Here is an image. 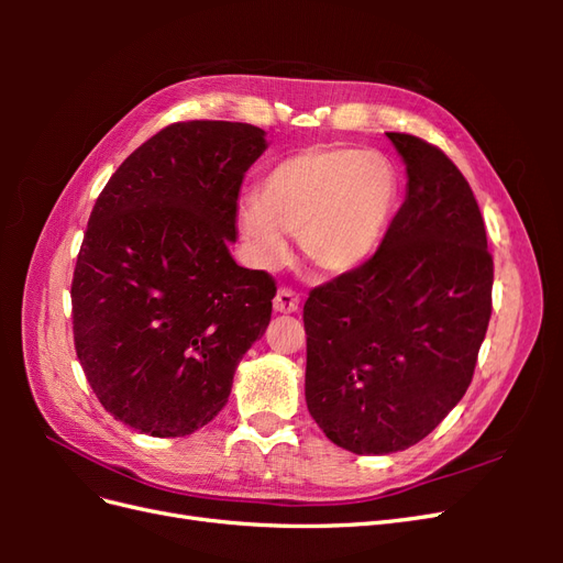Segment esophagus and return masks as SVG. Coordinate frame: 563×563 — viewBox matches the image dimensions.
<instances>
[{
	"label": "esophagus",
	"instance_id": "34e87169",
	"mask_svg": "<svg viewBox=\"0 0 563 563\" xmlns=\"http://www.w3.org/2000/svg\"><path fill=\"white\" fill-rule=\"evenodd\" d=\"M272 305H275V312H282V314H291L298 310L300 305V298L296 291H291V288H279L275 300H272Z\"/></svg>",
	"mask_w": 563,
	"mask_h": 563
}]
</instances>
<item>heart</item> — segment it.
I'll return each instance as SVG.
<instances>
[{
	"label": "heart",
	"mask_w": 563,
	"mask_h": 563,
	"mask_svg": "<svg viewBox=\"0 0 563 563\" xmlns=\"http://www.w3.org/2000/svg\"><path fill=\"white\" fill-rule=\"evenodd\" d=\"M401 178L383 152L310 145L277 162L261 178L258 199H242L236 225L263 267L288 255L296 234L302 258L321 275L364 267L395 218Z\"/></svg>",
	"instance_id": "1"
}]
</instances>
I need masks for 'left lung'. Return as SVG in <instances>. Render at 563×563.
<instances>
[{
	"label": "left lung",
	"instance_id": "1",
	"mask_svg": "<svg viewBox=\"0 0 563 563\" xmlns=\"http://www.w3.org/2000/svg\"><path fill=\"white\" fill-rule=\"evenodd\" d=\"M406 197L373 258L305 302V401L335 446L406 451L463 399L490 319L493 258L472 187L416 135L387 133Z\"/></svg>",
	"mask_w": 563,
	"mask_h": 563
}]
</instances>
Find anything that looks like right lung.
<instances>
[{
    "label": "right lung",
    "mask_w": 563,
    "mask_h": 563,
    "mask_svg": "<svg viewBox=\"0 0 563 563\" xmlns=\"http://www.w3.org/2000/svg\"><path fill=\"white\" fill-rule=\"evenodd\" d=\"M263 129L178 122L96 199L73 279L75 350L98 401L150 437L211 422L263 338L277 288L236 265V197Z\"/></svg>",
    "instance_id": "obj_1"
}]
</instances>
